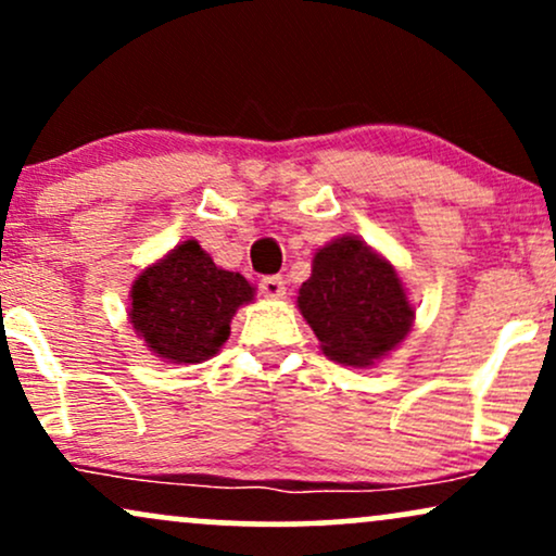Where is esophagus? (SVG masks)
Here are the masks:
<instances>
[{"label": "esophagus", "instance_id": "obj_1", "mask_svg": "<svg viewBox=\"0 0 556 556\" xmlns=\"http://www.w3.org/2000/svg\"><path fill=\"white\" fill-rule=\"evenodd\" d=\"M261 292L266 298H282L285 295V279L282 277H264L261 279Z\"/></svg>", "mask_w": 556, "mask_h": 556}]
</instances>
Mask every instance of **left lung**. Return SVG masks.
<instances>
[{
  "label": "left lung",
  "mask_w": 556,
  "mask_h": 556,
  "mask_svg": "<svg viewBox=\"0 0 556 556\" xmlns=\"http://www.w3.org/2000/svg\"><path fill=\"white\" fill-rule=\"evenodd\" d=\"M298 308L324 355L344 366H371L413 327V308L394 266L350 235L316 253Z\"/></svg>",
  "instance_id": "left-lung-1"
}]
</instances>
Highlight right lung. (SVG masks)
I'll return each instance as SVG.
<instances>
[{"instance_id":"1","label":"right lung","mask_w":556,"mask_h":556,"mask_svg":"<svg viewBox=\"0 0 556 556\" xmlns=\"http://www.w3.org/2000/svg\"><path fill=\"white\" fill-rule=\"evenodd\" d=\"M130 298L132 327L159 358L201 363L227 342L229 321L251 303L253 287L188 240L140 274Z\"/></svg>"}]
</instances>
